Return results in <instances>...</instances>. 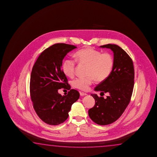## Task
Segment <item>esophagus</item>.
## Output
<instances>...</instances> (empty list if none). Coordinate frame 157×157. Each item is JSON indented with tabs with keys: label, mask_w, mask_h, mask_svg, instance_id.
<instances>
[{
	"label": "esophagus",
	"mask_w": 157,
	"mask_h": 157,
	"mask_svg": "<svg viewBox=\"0 0 157 157\" xmlns=\"http://www.w3.org/2000/svg\"><path fill=\"white\" fill-rule=\"evenodd\" d=\"M80 96H82H82H87V95L86 93H83V92H80Z\"/></svg>",
	"instance_id": "esophagus-1"
}]
</instances>
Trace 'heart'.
Instances as JSON below:
<instances>
[{
    "mask_svg": "<svg viewBox=\"0 0 157 157\" xmlns=\"http://www.w3.org/2000/svg\"><path fill=\"white\" fill-rule=\"evenodd\" d=\"M76 60L82 64L87 65V75L86 78L78 77L72 81L74 87L81 90H87L93 83L94 78L98 82L106 80L111 74L114 66V59L109 53H101L100 51L92 48H86L78 51L75 54ZM76 61L65 59L62 64L63 73L68 77L74 75Z\"/></svg>",
    "mask_w": 157,
    "mask_h": 157,
    "instance_id": "1",
    "label": "heart"
}]
</instances>
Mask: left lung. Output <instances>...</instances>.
Masks as SVG:
<instances>
[{"label":"left lung","instance_id":"obj_1","mask_svg":"<svg viewBox=\"0 0 157 157\" xmlns=\"http://www.w3.org/2000/svg\"><path fill=\"white\" fill-rule=\"evenodd\" d=\"M101 48L110 49L114 53V66L106 80L94 88L101 94L109 93L106 98L91 94L95 99V105L89 109L88 115L92 120L100 125H109L115 122L125 111L130 101L134 86L133 61L122 48L116 44H108Z\"/></svg>","mask_w":157,"mask_h":157}]
</instances>
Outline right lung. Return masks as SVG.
Here are the masks:
<instances>
[{"label":"right lung","mask_w":157,"mask_h":157,"mask_svg":"<svg viewBox=\"0 0 157 157\" xmlns=\"http://www.w3.org/2000/svg\"><path fill=\"white\" fill-rule=\"evenodd\" d=\"M76 48L65 43L52 45L40 54L32 68L29 88L33 106L40 119L49 125L64 122L72 104L80 97L77 90H70L61 70L64 57ZM62 87L70 90L66 96L58 93Z\"/></svg>","instance_id":"add662e5"}]
</instances>
